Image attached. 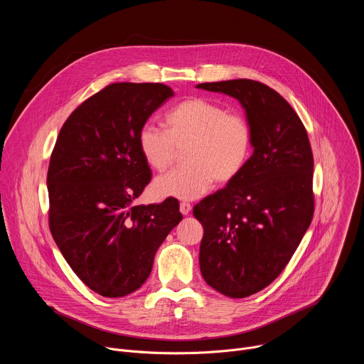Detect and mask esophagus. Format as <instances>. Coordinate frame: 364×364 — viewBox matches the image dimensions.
<instances>
[{
  "label": "esophagus",
  "instance_id": "esophagus-1",
  "mask_svg": "<svg viewBox=\"0 0 364 364\" xmlns=\"http://www.w3.org/2000/svg\"><path fill=\"white\" fill-rule=\"evenodd\" d=\"M180 212H181V215L187 216V215L191 212V204H190V203H187V201L180 203Z\"/></svg>",
  "mask_w": 364,
  "mask_h": 364
}]
</instances>
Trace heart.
Returning a JSON list of instances; mask_svg holds the SVG:
<instances>
[{
    "mask_svg": "<svg viewBox=\"0 0 364 364\" xmlns=\"http://www.w3.org/2000/svg\"><path fill=\"white\" fill-rule=\"evenodd\" d=\"M138 149L149 168L164 173L183 149V167L154 183L159 197L194 200L216 180L233 181L247 166L253 151V129L246 117L228 112L216 102L190 97L166 115V129L144 124Z\"/></svg>",
    "mask_w": 364,
    "mask_h": 364,
    "instance_id": "b5f03b06",
    "label": "heart"
}]
</instances>
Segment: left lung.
<instances>
[{
	"instance_id": "1",
	"label": "left lung",
	"mask_w": 364,
	"mask_h": 364,
	"mask_svg": "<svg viewBox=\"0 0 364 364\" xmlns=\"http://www.w3.org/2000/svg\"><path fill=\"white\" fill-rule=\"evenodd\" d=\"M197 87L236 97L253 129L245 170L193 209L204 229V281L226 296L245 298L279 277L313 220V151L302 121L272 87L250 79Z\"/></svg>"
}]
</instances>
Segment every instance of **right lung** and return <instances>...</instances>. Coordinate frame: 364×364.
<instances>
[{
  "instance_id": "add662e5",
  "label": "right lung",
  "mask_w": 364,
  "mask_h": 364,
  "mask_svg": "<svg viewBox=\"0 0 364 364\" xmlns=\"http://www.w3.org/2000/svg\"><path fill=\"white\" fill-rule=\"evenodd\" d=\"M174 92L163 83H111L79 105L51 152L48 228L79 279L102 296L136 291L183 219L177 198L139 204L151 168L138 131Z\"/></svg>"
}]
</instances>
